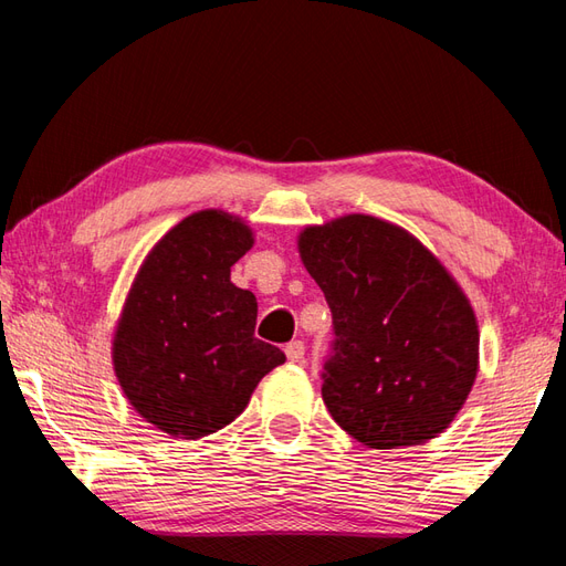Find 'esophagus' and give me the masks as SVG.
Wrapping results in <instances>:
<instances>
[{
  "mask_svg": "<svg viewBox=\"0 0 566 566\" xmlns=\"http://www.w3.org/2000/svg\"><path fill=\"white\" fill-rule=\"evenodd\" d=\"M284 353H286V359H290V363H302L306 347H304L302 340H294V343L284 347Z\"/></svg>",
  "mask_w": 566,
  "mask_h": 566,
  "instance_id": "esophagus-1",
  "label": "esophagus"
}]
</instances>
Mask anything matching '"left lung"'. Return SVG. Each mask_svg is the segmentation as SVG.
I'll return each mask as SVG.
<instances>
[{
  "instance_id": "8db88e82",
  "label": "left lung",
  "mask_w": 566,
  "mask_h": 566,
  "mask_svg": "<svg viewBox=\"0 0 566 566\" xmlns=\"http://www.w3.org/2000/svg\"><path fill=\"white\" fill-rule=\"evenodd\" d=\"M296 245L333 314L321 394L335 423L375 450L438 438L479 371L476 314L450 270L367 213L306 226Z\"/></svg>"
}]
</instances>
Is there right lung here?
I'll return each instance as SVG.
<instances>
[{
    "label": "right lung",
    "instance_id": "obj_1",
    "mask_svg": "<svg viewBox=\"0 0 566 566\" xmlns=\"http://www.w3.org/2000/svg\"><path fill=\"white\" fill-rule=\"evenodd\" d=\"M252 245L248 221L201 209L150 248L130 282L112 340L114 375L134 411L167 436L199 440L233 423L286 359L255 338L258 298L231 282Z\"/></svg>",
    "mask_w": 566,
    "mask_h": 566
}]
</instances>
